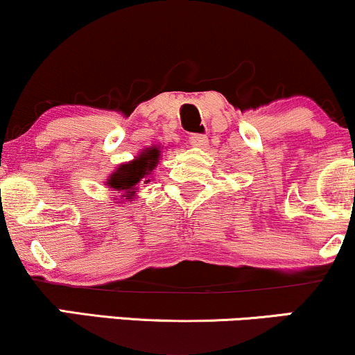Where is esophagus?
Segmentation results:
<instances>
[{"mask_svg": "<svg viewBox=\"0 0 355 355\" xmlns=\"http://www.w3.org/2000/svg\"><path fill=\"white\" fill-rule=\"evenodd\" d=\"M189 141L190 145L198 146V148H207V145H209V138H207V135H202V133H191Z\"/></svg>", "mask_w": 355, "mask_h": 355, "instance_id": "esophagus-1", "label": "esophagus"}]
</instances>
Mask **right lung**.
Masks as SVG:
<instances>
[{"label": "right lung", "mask_w": 355, "mask_h": 355, "mask_svg": "<svg viewBox=\"0 0 355 355\" xmlns=\"http://www.w3.org/2000/svg\"><path fill=\"white\" fill-rule=\"evenodd\" d=\"M158 160H160V146H150L145 148L138 157L133 158L128 164H121L118 168L110 175L107 185L116 193L123 191L121 197H126V200L135 195L137 185L144 180L150 182L148 177L157 168Z\"/></svg>", "instance_id": "obj_1"}]
</instances>
